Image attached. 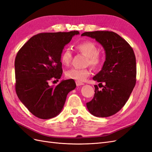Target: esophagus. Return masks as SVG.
<instances>
[{"label":"esophagus","mask_w":152,"mask_h":152,"mask_svg":"<svg viewBox=\"0 0 152 152\" xmlns=\"http://www.w3.org/2000/svg\"><path fill=\"white\" fill-rule=\"evenodd\" d=\"M76 84L77 86H82V85H84V83L83 82H79V81H76Z\"/></svg>","instance_id":"esophagus-1"}]
</instances>
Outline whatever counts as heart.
Returning a JSON list of instances; mask_svg holds the SVG:
<instances>
[{
    "label": "heart",
    "mask_w": 152,
    "mask_h": 152,
    "mask_svg": "<svg viewBox=\"0 0 152 152\" xmlns=\"http://www.w3.org/2000/svg\"><path fill=\"white\" fill-rule=\"evenodd\" d=\"M76 49L80 53L86 56V64H89L93 68H98L102 63V57L99 53L97 46L91 41L86 40L82 42L76 46ZM72 51L69 48L64 49L61 53L60 61L64 66H68L72 60ZM90 71L88 69H71L66 71L67 78L76 81L82 82L89 76Z\"/></svg>",
    "instance_id": "obj_1"
}]
</instances>
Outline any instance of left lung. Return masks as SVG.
<instances>
[{
  "label": "left lung",
  "instance_id": "obj_1",
  "mask_svg": "<svg viewBox=\"0 0 152 152\" xmlns=\"http://www.w3.org/2000/svg\"><path fill=\"white\" fill-rule=\"evenodd\" d=\"M82 36L95 38L106 53L102 70L93 78L102 89L99 90L97 86H94L95 93L91 101L86 103L87 107L96 117H109L124 107L136 84L134 51L127 41L112 31L86 32Z\"/></svg>",
  "mask_w": 152,
  "mask_h": 152
}]
</instances>
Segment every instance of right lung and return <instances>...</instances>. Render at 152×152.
<instances>
[{"instance_id":"add662e5","label":"right lung","mask_w":152,"mask_h":152,"mask_svg":"<svg viewBox=\"0 0 152 152\" xmlns=\"http://www.w3.org/2000/svg\"><path fill=\"white\" fill-rule=\"evenodd\" d=\"M78 34V31L39 33L31 37L17 53L15 91L28 111L38 118L56 117L62 110L68 93L76 88L72 79L63 80L56 86L49 83L61 78V53L72 37Z\"/></svg>"}]
</instances>
